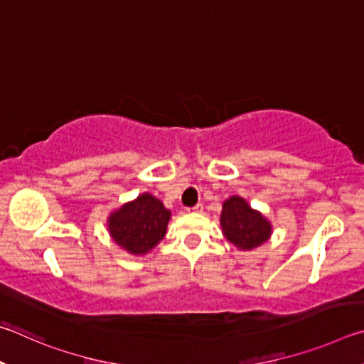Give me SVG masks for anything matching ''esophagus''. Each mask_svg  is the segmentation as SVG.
Segmentation results:
<instances>
[{
  "mask_svg": "<svg viewBox=\"0 0 364 364\" xmlns=\"http://www.w3.org/2000/svg\"><path fill=\"white\" fill-rule=\"evenodd\" d=\"M190 213H203V205L201 203H198V205L193 206V208H188Z\"/></svg>",
  "mask_w": 364,
  "mask_h": 364,
  "instance_id": "obj_1",
  "label": "esophagus"
}]
</instances>
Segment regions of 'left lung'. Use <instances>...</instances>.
Masks as SVG:
<instances>
[{
	"instance_id": "8db88e82",
	"label": "left lung",
	"mask_w": 364,
	"mask_h": 364,
	"mask_svg": "<svg viewBox=\"0 0 364 364\" xmlns=\"http://www.w3.org/2000/svg\"><path fill=\"white\" fill-rule=\"evenodd\" d=\"M220 228L228 243L240 251H252L262 246L273 232L272 222L240 195H232L222 205Z\"/></svg>"
}]
</instances>
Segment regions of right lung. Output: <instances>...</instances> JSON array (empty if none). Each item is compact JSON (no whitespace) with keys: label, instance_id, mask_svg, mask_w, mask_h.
Listing matches in <instances>:
<instances>
[{"label":"right lung","instance_id":"add662e5","mask_svg":"<svg viewBox=\"0 0 364 364\" xmlns=\"http://www.w3.org/2000/svg\"><path fill=\"white\" fill-rule=\"evenodd\" d=\"M169 220V209L156 196L145 192L112 211L107 228L119 250L131 256H145L164 238Z\"/></svg>","mask_w":364,"mask_h":364}]
</instances>
